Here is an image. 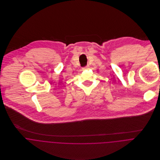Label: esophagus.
Listing matches in <instances>:
<instances>
[{"instance_id":"obj_1","label":"esophagus","mask_w":160,"mask_h":160,"mask_svg":"<svg viewBox=\"0 0 160 160\" xmlns=\"http://www.w3.org/2000/svg\"><path fill=\"white\" fill-rule=\"evenodd\" d=\"M89 66H88H88H86V67H84V68H83V69H88V68H89Z\"/></svg>"}]
</instances>
